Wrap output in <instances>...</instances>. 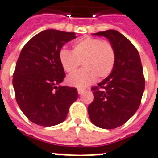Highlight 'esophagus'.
Instances as JSON below:
<instances>
[{
    "mask_svg": "<svg viewBox=\"0 0 158 158\" xmlns=\"http://www.w3.org/2000/svg\"><path fill=\"white\" fill-rule=\"evenodd\" d=\"M78 94H81V93L84 92V89H81V88H77Z\"/></svg>",
    "mask_w": 158,
    "mask_h": 158,
    "instance_id": "34e87169",
    "label": "esophagus"
}]
</instances>
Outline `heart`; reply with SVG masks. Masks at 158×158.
Listing matches in <instances>:
<instances>
[{"mask_svg": "<svg viewBox=\"0 0 158 158\" xmlns=\"http://www.w3.org/2000/svg\"><path fill=\"white\" fill-rule=\"evenodd\" d=\"M115 60L114 46L108 41L93 37H86L75 42L72 51L61 49L59 52V61L68 73L74 72L81 62L83 66L66 79L72 87H88L96 81L98 77L101 79L109 77L114 70Z\"/></svg>", "mask_w": 158, "mask_h": 158, "instance_id": "heart-1", "label": "heart"}]
</instances>
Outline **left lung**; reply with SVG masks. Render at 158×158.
Listing matches in <instances>:
<instances>
[{
  "label": "left lung",
  "mask_w": 158,
  "mask_h": 158,
  "mask_svg": "<svg viewBox=\"0 0 158 158\" xmlns=\"http://www.w3.org/2000/svg\"><path fill=\"white\" fill-rule=\"evenodd\" d=\"M93 35L109 40L116 60L111 74L92 88L94 99L88 106V114L98 127L114 129L137 111L145 90L143 69L137 49L119 32L110 29Z\"/></svg>",
  "instance_id": "8db88e82"
}]
</instances>
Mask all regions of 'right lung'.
I'll list each match as a JSON object with an SVG mask.
<instances>
[{
    "label": "right lung",
    "instance_id": "1",
    "mask_svg": "<svg viewBox=\"0 0 158 158\" xmlns=\"http://www.w3.org/2000/svg\"><path fill=\"white\" fill-rule=\"evenodd\" d=\"M76 38L75 33L47 29L33 37L21 51L12 85L19 108L36 125L62 123L77 99V88L60 86L65 73L59 61L62 46Z\"/></svg>",
    "mask_w": 158,
    "mask_h": 158
}]
</instances>
